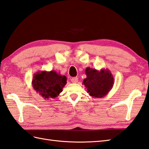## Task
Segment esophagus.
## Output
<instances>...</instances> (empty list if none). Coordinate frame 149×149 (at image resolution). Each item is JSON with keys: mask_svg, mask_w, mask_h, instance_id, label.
<instances>
[{"mask_svg": "<svg viewBox=\"0 0 149 149\" xmlns=\"http://www.w3.org/2000/svg\"><path fill=\"white\" fill-rule=\"evenodd\" d=\"M71 82L72 83H77L78 82V78L77 77H73L71 79Z\"/></svg>", "mask_w": 149, "mask_h": 149, "instance_id": "34e87169", "label": "esophagus"}]
</instances>
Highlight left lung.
Masks as SVG:
<instances>
[{
	"label": "left lung",
	"instance_id": "left-lung-1",
	"mask_svg": "<svg viewBox=\"0 0 149 149\" xmlns=\"http://www.w3.org/2000/svg\"><path fill=\"white\" fill-rule=\"evenodd\" d=\"M85 73L86 78L84 79L83 84L90 96L102 98L112 89L114 78L109 70L102 68L97 70L95 68H86Z\"/></svg>",
	"mask_w": 149,
	"mask_h": 149
}]
</instances>
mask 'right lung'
<instances>
[{
	"instance_id": "obj_1",
	"label": "right lung",
	"mask_w": 149,
	"mask_h": 149,
	"mask_svg": "<svg viewBox=\"0 0 149 149\" xmlns=\"http://www.w3.org/2000/svg\"><path fill=\"white\" fill-rule=\"evenodd\" d=\"M66 79L54 70L38 71L34 74L32 84L34 90L45 100L55 99L63 91Z\"/></svg>"
}]
</instances>
